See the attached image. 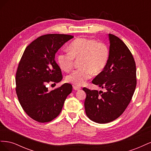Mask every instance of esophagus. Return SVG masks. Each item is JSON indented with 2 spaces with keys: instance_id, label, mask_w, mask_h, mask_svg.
<instances>
[{
  "instance_id": "1",
  "label": "esophagus",
  "mask_w": 151,
  "mask_h": 151,
  "mask_svg": "<svg viewBox=\"0 0 151 151\" xmlns=\"http://www.w3.org/2000/svg\"><path fill=\"white\" fill-rule=\"evenodd\" d=\"M73 89H74V90H76V91H78V90L81 89V88H80L79 86H77L74 85V86H73Z\"/></svg>"
}]
</instances>
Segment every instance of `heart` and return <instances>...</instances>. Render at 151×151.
Returning <instances> with one entry per match:
<instances>
[{
  "mask_svg": "<svg viewBox=\"0 0 151 151\" xmlns=\"http://www.w3.org/2000/svg\"><path fill=\"white\" fill-rule=\"evenodd\" d=\"M109 57V50L106 45L93 39L79 38L70 43L69 51L59 53L57 60L61 69L68 72L74 66L75 58H81V67L83 68L71 72L66 80L74 85L83 86L91 78L93 72L97 74L104 70Z\"/></svg>",
  "mask_w": 151,
  "mask_h": 151,
  "instance_id": "b5f03b06",
  "label": "heart"
}]
</instances>
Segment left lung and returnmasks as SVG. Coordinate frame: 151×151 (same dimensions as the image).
<instances>
[{
	"label": "left lung",
	"mask_w": 151,
	"mask_h": 151,
	"mask_svg": "<svg viewBox=\"0 0 151 151\" xmlns=\"http://www.w3.org/2000/svg\"><path fill=\"white\" fill-rule=\"evenodd\" d=\"M108 36L110 45L108 63L92 81L106 92L83 89L86 94V115L98 123L111 122L124 112L137 84L136 65L132 53L117 36L111 34Z\"/></svg>",
	"instance_id": "obj_1"
}]
</instances>
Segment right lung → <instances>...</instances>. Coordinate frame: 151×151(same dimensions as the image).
<instances>
[{"instance_id": "1", "label": "right lung", "mask_w": 151, "mask_h": 151, "mask_svg": "<svg viewBox=\"0 0 151 151\" xmlns=\"http://www.w3.org/2000/svg\"><path fill=\"white\" fill-rule=\"evenodd\" d=\"M72 35L48 34L41 36L27 47L16 72V94L24 111L32 119L48 122L60 113L72 86L65 83L49 91L47 84L63 78L55 60V53Z\"/></svg>"}]
</instances>
